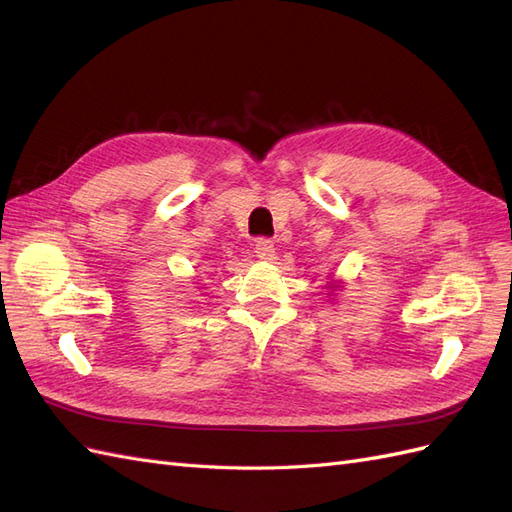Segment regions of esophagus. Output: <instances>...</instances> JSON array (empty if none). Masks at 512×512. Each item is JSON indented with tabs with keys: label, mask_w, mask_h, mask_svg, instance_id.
I'll return each mask as SVG.
<instances>
[{
	"label": "esophagus",
	"mask_w": 512,
	"mask_h": 512,
	"mask_svg": "<svg viewBox=\"0 0 512 512\" xmlns=\"http://www.w3.org/2000/svg\"><path fill=\"white\" fill-rule=\"evenodd\" d=\"M254 252H256V256H258L260 260H273V258H275V245H273L271 239L262 237V239L256 241Z\"/></svg>",
	"instance_id": "esophagus-1"
}]
</instances>
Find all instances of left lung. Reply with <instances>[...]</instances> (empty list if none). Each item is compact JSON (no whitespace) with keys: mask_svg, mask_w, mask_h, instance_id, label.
<instances>
[{"mask_svg":"<svg viewBox=\"0 0 512 512\" xmlns=\"http://www.w3.org/2000/svg\"><path fill=\"white\" fill-rule=\"evenodd\" d=\"M329 288H333V286H329Z\"/></svg>","mask_w":512,"mask_h":512,"instance_id":"left-lung-1","label":"left lung"}]
</instances>
